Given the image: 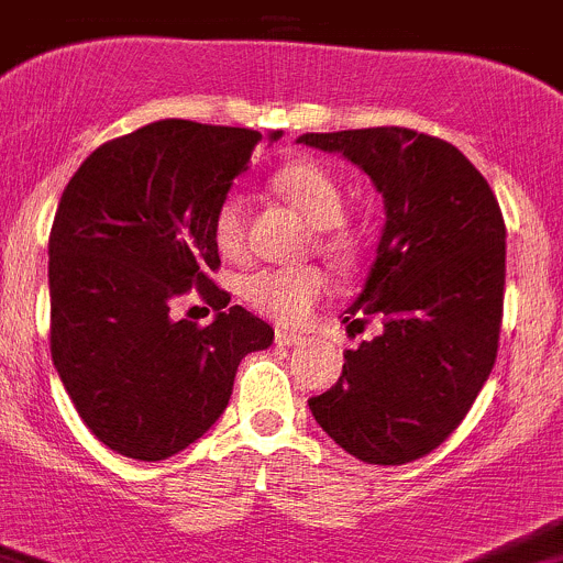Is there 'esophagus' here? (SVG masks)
<instances>
[{"instance_id": "34e87169", "label": "esophagus", "mask_w": 563, "mask_h": 563, "mask_svg": "<svg viewBox=\"0 0 563 563\" xmlns=\"http://www.w3.org/2000/svg\"><path fill=\"white\" fill-rule=\"evenodd\" d=\"M275 343L277 346H297V343H302V335L294 330H275Z\"/></svg>"}]
</instances>
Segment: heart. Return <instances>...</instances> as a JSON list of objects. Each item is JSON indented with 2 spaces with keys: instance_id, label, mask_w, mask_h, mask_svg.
Listing matches in <instances>:
<instances>
[{
  "instance_id": "heart-1",
  "label": "heart",
  "mask_w": 563,
  "mask_h": 563,
  "mask_svg": "<svg viewBox=\"0 0 563 563\" xmlns=\"http://www.w3.org/2000/svg\"><path fill=\"white\" fill-rule=\"evenodd\" d=\"M277 192L319 228V247L335 261H352L357 253V236L343 225L341 184L327 167L316 162H291L280 167L272 178ZM247 231V209L242 195H225L211 220V239L222 255H239ZM327 275L319 266H277V269H255L242 277L239 294L250 308L275 319L280 324H297L324 297Z\"/></svg>"
}]
</instances>
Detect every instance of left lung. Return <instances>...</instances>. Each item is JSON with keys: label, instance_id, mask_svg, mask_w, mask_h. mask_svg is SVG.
Masks as SVG:
<instances>
[{"label": "left lung", "instance_id": "obj_1", "mask_svg": "<svg viewBox=\"0 0 563 563\" xmlns=\"http://www.w3.org/2000/svg\"><path fill=\"white\" fill-rule=\"evenodd\" d=\"M341 154L385 203L376 258L346 330L382 321L343 352L335 385L308 401L316 423L368 465H404L462 423L495 365L504 316L506 225L482 173L460 148L398 125L302 134Z\"/></svg>", "mask_w": 563, "mask_h": 563}]
</instances>
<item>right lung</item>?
Returning <instances> with one entry per match:
<instances>
[{
    "label": "right lung",
    "mask_w": 563,
    "mask_h": 563,
    "mask_svg": "<svg viewBox=\"0 0 563 563\" xmlns=\"http://www.w3.org/2000/svg\"><path fill=\"white\" fill-rule=\"evenodd\" d=\"M258 143L253 129L159 120L92 151L59 198L48 236L54 368L87 429L129 460H167L203 438L244 354L275 341L206 277L220 266L214 211ZM192 285L218 310L209 328L169 310Z\"/></svg>",
    "instance_id": "obj_1"
}]
</instances>
